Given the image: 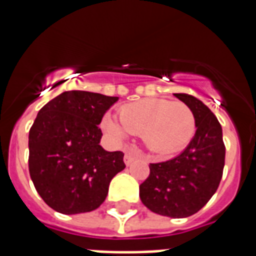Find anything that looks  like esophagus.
Masks as SVG:
<instances>
[{
    "label": "esophagus",
    "instance_id": "esophagus-1",
    "mask_svg": "<svg viewBox=\"0 0 256 256\" xmlns=\"http://www.w3.org/2000/svg\"><path fill=\"white\" fill-rule=\"evenodd\" d=\"M124 164H126L128 166V164H132V160H136V156H134V154H132V152H126V154H124Z\"/></svg>",
    "mask_w": 256,
    "mask_h": 256
}]
</instances>
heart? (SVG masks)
<instances>
[{
    "label": "heart",
    "mask_w": 256,
    "mask_h": 256,
    "mask_svg": "<svg viewBox=\"0 0 256 256\" xmlns=\"http://www.w3.org/2000/svg\"><path fill=\"white\" fill-rule=\"evenodd\" d=\"M120 120L104 116V128L108 136L122 140L126 132L140 136L150 152L170 156L190 144L195 134V116L186 104L166 98H144L120 108Z\"/></svg>",
    "instance_id": "1"
}]
</instances>
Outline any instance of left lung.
<instances>
[{
  "instance_id": "left-lung-1",
  "label": "left lung",
  "mask_w": 256,
  "mask_h": 256,
  "mask_svg": "<svg viewBox=\"0 0 256 256\" xmlns=\"http://www.w3.org/2000/svg\"><path fill=\"white\" fill-rule=\"evenodd\" d=\"M174 96L192 110L196 132L178 156L150 164V174L140 183V196L152 212L170 218H187L198 212L218 190L226 148L222 126L210 108L184 92Z\"/></svg>"
}]
</instances>
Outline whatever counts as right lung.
Returning <instances> with one entry per match:
<instances>
[{
	"label": "right lung",
	"mask_w": 256,
	"mask_h": 256,
	"mask_svg": "<svg viewBox=\"0 0 256 256\" xmlns=\"http://www.w3.org/2000/svg\"><path fill=\"white\" fill-rule=\"evenodd\" d=\"M118 96L70 90L38 112L29 132V172L44 202L61 214L88 212L126 168L122 152L100 144L98 124Z\"/></svg>",
	"instance_id": "1"
}]
</instances>
